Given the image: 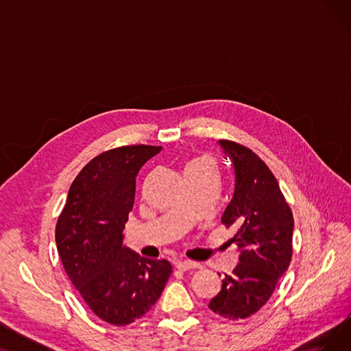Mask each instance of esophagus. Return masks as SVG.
Listing matches in <instances>:
<instances>
[{"mask_svg": "<svg viewBox=\"0 0 351 351\" xmlns=\"http://www.w3.org/2000/svg\"><path fill=\"white\" fill-rule=\"evenodd\" d=\"M175 265H176V267H178L179 270H191V269H197V267H200L199 263L192 262V261H178Z\"/></svg>", "mask_w": 351, "mask_h": 351, "instance_id": "34e87169", "label": "esophagus"}]
</instances>
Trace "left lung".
<instances>
[{
  "label": "left lung",
  "mask_w": 351,
  "mask_h": 351,
  "mask_svg": "<svg viewBox=\"0 0 351 351\" xmlns=\"http://www.w3.org/2000/svg\"><path fill=\"white\" fill-rule=\"evenodd\" d=\"M234 171V191L222 223L233 226L230 239L239 263L225 274L209 308L229 320L246 319L270 299L293 253L294 220L290 206L267 165L249 147L220 139Z\"/></svg>",
  "instance_id": "obj_1"
}]
</instances>
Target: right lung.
Wrapping results in <instances>:
<instances>
[{
  "mask_svg": "<svg viewBox=\"0 0 351 351\" xmlns=\"http://www.w3.org/2000/svg\"><path fill=\"white\" fill-rule=\"evenodd\" d=\"M162 146L131 145L102 152L73 179L55 228L58 254L72 285L95 315L114 326L141 319L172 273L123 246L139 169Z\"/></svg>",
  "mask_w": 351,
  "mask_h": 351,
  "instance_id": "right-lung-1",
  "label": "right lung"
}]
</instances>
